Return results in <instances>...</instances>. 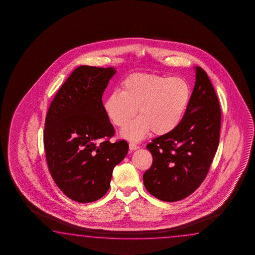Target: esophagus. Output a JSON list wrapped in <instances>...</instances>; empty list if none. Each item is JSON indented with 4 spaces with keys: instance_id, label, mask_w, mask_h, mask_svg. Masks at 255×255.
Instances as JSON below:
<instances>
[{
    "instance_id": "34e87169",
    "label": "esophagus",
    "mask_w": 255,
    "mask_h": 255,
    "mask_svg": "<svg viewBox=\"0 0 255 255\" xmlns=\"http://www.w3.org/2000/svg\"><path fill=\"white\" fill-rule=\"evenodd\" d=\"M139 145L135 144L134 142H129V149L130 150H136L138 149Z\"/></svg>"
}]
</instances>
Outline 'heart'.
<instances>
[{
  "label": "heart",
  "instance_id": "b5f03b06",
  "mask_svg": "<svg viewBox=\"0 0 255 255\" xmlns=\"http://www.w3.org/2000/svg\"><path fill=\"white\" fill-rule=\"evenodd\" d=\"M190 99L187 83L180 78H163L155 74H135L122 82V91H114L104 102L110 121L125 127L137 108L140 116L121 131L124 138L138 142L152 130L156 134L170 133L181 122Z\"/></svg>",
  "mask_w": 255,
  "mask_h": 255
}]
</instances>
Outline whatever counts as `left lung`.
<instances>
[{"instance_id": "1", "label": "left lung", "mask_w": 255, "mask_h": 255, "mask_svg": "<svg viewBox=\"0 0 255 255\" xmlns=\"http://www.w3.org/2000/svg\"><path fill=\"white\" fill-rule=\"evenodd\" d=\"M195 85L181 122L149 142L152 164L143 176L146 190L163 202L193 194L207 176L220 142L221 111L207 73L196 67Z\"/></svg>"}]
</instances>
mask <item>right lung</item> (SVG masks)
<instances>
[{
  "label": "right lung",
  "mask_w": 255,
  "mask_h": 255,
  "mask_svg": "<svg viewBox=\"0 0 255 255\" xmlns=\"http://www.w3.org/2000/svg\"><path fill=\"white\" fill-rule=\"evenodd\" d=\"M116 70L79 66L50 104L43 144L49 171L69 198L87 203L110 188L113 168L125 158L128 143L110 142L115 130L102 97Z\"/></svg>",
  "instance_id": "1"
}]
</instances>
